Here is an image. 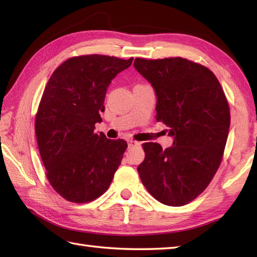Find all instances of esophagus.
<instances>
[{"label": "esophagus", "instance_id": "obj_1", "mask_svg": "<svg viewBox=\"0 0 257 257\" xmlns=\"http://www.w3.org/2000/svg\"><path fill=\"white\" fill-rule=\"evenodd\" d=\"M127 144H128V147L129 148H133V147H137L139 146L140 144L138 143V141H135V140H127Z\"/></svg>", "mask_w": 257, "mask_h": 257}]
</instances>
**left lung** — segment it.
<instances>
[{"instance_id": "obj_1", "label": "left lung", "mask_w": 257, "mask_h": 257, "mask_svg": "<svg viewBox=\"0 0 257 257\" xmlns=\"http://www.w3.org/2000/svg\"><path fill=\"white\" fill-rule=\"evenodd\" d=\"M135 68L157 95V121L169 127L173 146L143 145L138 173L161 203L181 206L206 189L219 169L231 114L219 80L209 68L182 57L136 58Z\"/></svg>"}]
</instances>
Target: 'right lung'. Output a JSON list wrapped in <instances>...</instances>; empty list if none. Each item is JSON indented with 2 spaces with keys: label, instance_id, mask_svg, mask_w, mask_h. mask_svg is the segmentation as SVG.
<instances>
[{
  "label": "right lung",
  "instance_id": "right-lung-1",
  "mask_svg": "<svg viewBox=\"0 0 257 257\" xmlns=\"http://www.w3.org/2000/svg\"><path fill=\"white\" fill-rule=\"evenodd\" d=\"M134 58L83 55L54 70L35 117V133L46 177L65 200L87 203L110 185L127 143L96 134L108 86Z\"/></svg>",
  "mask_w": 257,
  "mask_h": 257
}]
</instances>
